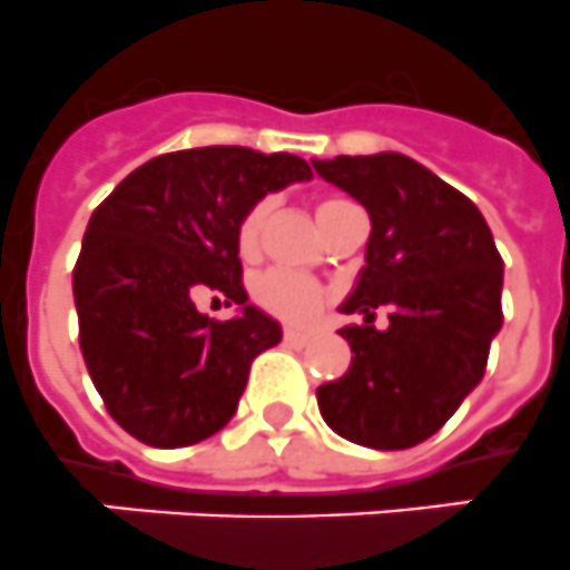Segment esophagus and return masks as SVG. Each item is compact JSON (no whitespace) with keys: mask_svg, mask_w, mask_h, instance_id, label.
Instances as JSON below:
<instances>
[{"mask_svg":"<svg viewBox=\"0 0 570 570\" xmlns=\"http://www.w3.org/2000/svg\"><path fill=\"white\" fill-rule=\"evenodd\" d=\"M284 341L289 343V346H306V343H309V335L297 330H284Z\"/></svg>","mask_w":570,"mask_h":570,"instance_id":"1","label":"esophagus"}]
</instances>
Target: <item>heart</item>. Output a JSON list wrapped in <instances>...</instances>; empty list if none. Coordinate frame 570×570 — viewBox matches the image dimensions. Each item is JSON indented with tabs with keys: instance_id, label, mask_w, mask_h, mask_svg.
<instances>
[{
	"instance_id": "heart-1",
	"label": "heart",
	"mask_w": 570,
	"mask_h": 570,
	"mask_svg": "<svg viewBox=\"0 0 570 570\" xmlns=\"http://www.w3.org/2000/svg\"><path fill=\"white\" fill-rule=\"evenodd\" d=\"M341 204H346L343 198H321L315 207L317 224L326 218L330 213H335ZM266 215H269V202H258L240 215L238 229H235V249L244 261L253 258L258 253L261 244V229L266 224ZM253 295L266 312H273L275 317L289 323H306L321 312L323 301H326V292L321 284L304 278V275L286 273V269H269V273L261 275L253 286Z\"/></svg>"
}]
</instances>
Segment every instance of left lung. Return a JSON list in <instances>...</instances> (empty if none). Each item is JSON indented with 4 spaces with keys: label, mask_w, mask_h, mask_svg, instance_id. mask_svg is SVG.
Here are the masks:
<instances>
[{
    "label": "left lung",
    "mask_w": 570,
    "mask_h": 570,
    "mask_svg": "<svg viewBox=\"0 0 570 570\" xmlns=\"http://www.w3.org/2000/svg\"><path fill=\"white\" fill-rule=\"evenodd\" d=\"M312 167L372 218L366 266L343 304L366 323L341 330L355 357L317 386V409L352 443L412 449L483 381L502 326V258L474 202L414 158L337 156ZM381 305L390 326L374 331Z\"/></svg>",
    "instance_id": "1"
}]
</instances>
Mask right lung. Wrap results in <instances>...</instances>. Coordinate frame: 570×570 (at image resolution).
<instances>
[{
    "label": "right lung",
    "mask_w": 570,
    "mask_h": 570,
    "mask_svg": "<svg viewBox=\"0 0 570 570\" xmlns=\"http://www.w3.org/2000/svg\"><path fill=\"white\" fill-rule=\"evenodd\" d=\"M304 178L309 164L289 153L198 147L141 164L94 209L73 266L79 346L127 434L178 449L229 423L253 361L281 341L247 304L235 229L266 193ZM204 291L245 312L202 316Z\"/></svg>",
    "instance_id": "right-lung-1"
}]
</instances>
